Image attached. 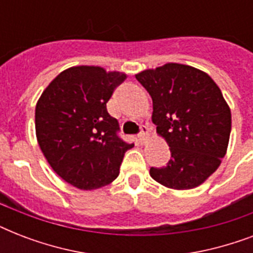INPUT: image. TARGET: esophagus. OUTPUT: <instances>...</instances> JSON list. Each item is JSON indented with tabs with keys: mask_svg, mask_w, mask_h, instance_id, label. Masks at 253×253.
<instances>
[{
	"mask_svg": "<svg viewBox=\"0 0 253 253\" xmlns=\"http://www.w3.org/2000/svg\"><path fill=\"white\" fill-rule=\"evenodd\" d=\"M142 131H140V134H139V142L142 143V144H146L148 140H150V132H148V128L146 126H142L140 127Z\"/></svg>",
	"mask_w": 253,
	"mask_h": 253,
	"instance_id": "obj_1",
	"label": "esophagus"
}]
</instances>
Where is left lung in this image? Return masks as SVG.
I'll return each mask as SVG.
<instances>
[{
	"mask_svg": "<svg viewBox=\"0 0 253 253\" xmlns=\"http://www.w3.org/2000/svg\"><path fill=\"white\" fill-rule=\"evenodd\" d=\"M152 98V122L166 139L170 160L150 169L166 188L200 186L215 172L227 152L231 110L219 86L194 67L168 63L135 75Z\"/></svg>",
	"mask_w": 253,
	"mask_h": 253,
	"instance_id": "left-lung-1",
	"label": "left lung"
}]
</instances>
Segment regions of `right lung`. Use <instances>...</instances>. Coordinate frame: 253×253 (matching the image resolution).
Here are the masks:
<instances>
[{"instance_id":"1","label":"right lung","mask_w":253,"mask_h":253,"mask_svg":"<svg viewBox=\"0 0 253 253\" xmlns=\"http://www.w3.org/2000/svg\"><path fill=\"white\" fill-rule=\"evenodd\" d=\"M127 75L102 67L65 69L42 93L35 107V132L51 168L83 190L102 188L118 177L125 152L134 144L117 135L118 121L106 103Z\"/></svg>"}]
</instances>
